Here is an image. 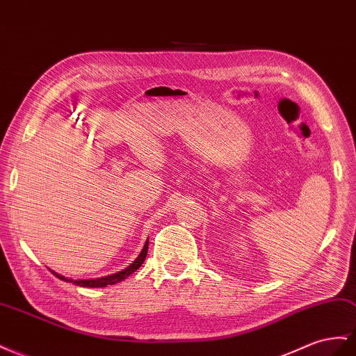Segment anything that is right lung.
<instances>
[{"instance_id":"obj_1","label":"right lung","mask_w":356,"mask_h":356,"mask_svg":"<svg viewBox=\"0 0 356 356\" xmlns=\"http://www.w3.org/2000/svg\"><path fill=\"white\" fill-rule=\"evenodd\" d=\"M147 253H148V241L145 243V245H143V248L140 250L139 256L134 259L133 264H130L126 270H122L120 273H115V274H111V275H104V277H99V278H86V280H73V278H67L58 273L55 271H51L55 277H58L60 280L63 282H67V283H73L76 286H82V287H106L109 284H117L122 280H126V278L129 275H131L134 271L139 270V266L143 264V261H145L147 257Z\"/></svg>"}]
</instances>
